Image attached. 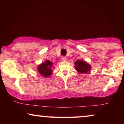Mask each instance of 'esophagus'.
I'll return each instance as SVG.
<instances>
[{"label": "esophagus", "mask_w": 124, "mask_h": 124, "mask_svg": "<svg viewBox=\"0 0 124 124\" xmlns=\"http://www.w3.org/2000/svg\"><path fill=\"white\" fill-rule=\"evenodd\" d=\"M62 61H66L67 60V57H66L65 56H62Z\"/></svg>", "instance_id": "1"}]
</instances>
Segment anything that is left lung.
Instances as JSON below:
<instances>
[{
	"label": "left lung",
	"mask_w": 124,
	"mask_h": 124,
	"mask_svg": "<svg viewBox=\"0 0 124 124\" xmlns=\"http://www.w3.org/2000/svg\"><path fill=\"white\" fill-rule=\"evenodd\" d=\"M75 64V69L78 72L81 73H86L90 70L91 67L90 65L86 63V62L82 60H78L74 62Z\"/></svg>",
	"instance_id": "1"
}]
</instances>
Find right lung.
Listing matches in <instances>:
<instances>
[{
	"label": "right lung",
	"mask_w": 124,
	"mask_h": 124,
	"mask_svg": "<svg viewBox=\"0 0 124 124\" xmlns=\"http://www.w3.org/2000/svg\"><path fill=\"white\" fill-rule=\"evenodd\" d=\"M52 66V62H50L49 60H46L45 62L40 64L38 67V72L44 77H48L51 74L52 72L51 70Z\"/></svg>",
	"instance_id": "obj_1"
}]
</instances>
